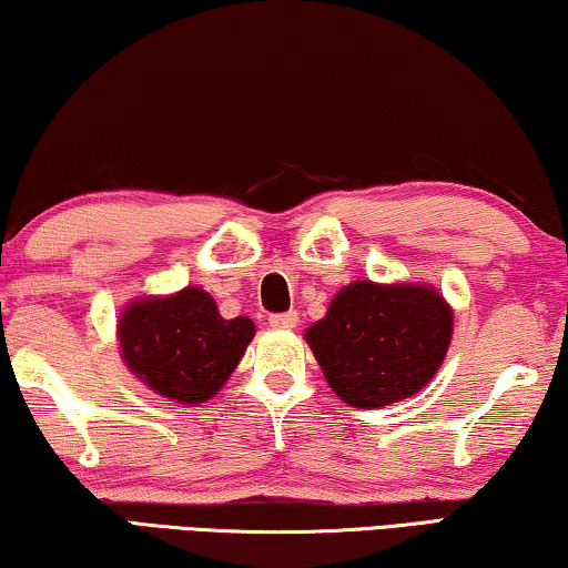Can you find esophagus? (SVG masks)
I'll list each match as a JSON object with an SVG mask.
<instances>
[{"label":"esophagus","mask_w":568,"mask_h":568,"mask_svg":"<svg viewBox=\"0 0 568 568\" xmlns=\"http://www.w3.org/2000/svg\"><path fill=\"white\" fill-rule=\"evenodd\" d=\"M297 312H278V315L268 317V325L276 327V331H292V327H297Z\"/></svg>","instance_id":"34e87169"}]
</instances>
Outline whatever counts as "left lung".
Returning <instances> with one entry per match:
<instances>
[{
    "instance_id": "obj_1",
    "label": "left lung",
    "mask_w": 568,
    "mask_h": 568,
    "mask_svg": "<svg viewBox=\"0 0 568 568\" xmlns=\"http://www.w3.org/2000/svg\"><path fill=\"white\" fill-rule=\"evenodd\" d=\"M454 312L420 284L356 282L335 294L307 343L331 389L351 407L405 399L433 379L446 356Z\"/></svg>"
}]
</instances>
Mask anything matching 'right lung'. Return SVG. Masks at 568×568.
<instances>
[{
	"label": "right lung",
	"mask_w": 568,
	"mask_h": 568,
	"mask_svg": "<svg viewBox=\"0 0 568 568\" xmlns=\"http://www.w3.org/2000/svg\"><path fill=\"white\" fill-rule=\"evenodd\" d=\"M253 333L248 317L225 320L200 286L130 304L118 325L130 372L163 397L186 405L210 399L227 382Z\"/></svg>",
	"instance_id": "right-lung-1"
}]
</instances>
